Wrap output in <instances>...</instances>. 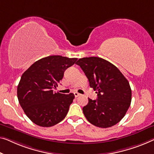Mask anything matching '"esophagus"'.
Listing matches in <instances>:
<instances>
[{"label":"esophagus","mask_w":154,"mask_h":154,"mask_svg":"<svg viewBox=\"0 0 154 154\" xmlns=\"http://www.w3.org/2000/svg\"><path fill=\"white\" fill-rule=\"evenodd\" d=\"M74 95H75V97H79V96L81 95V94L78 93H77V92H75Z\"/></svg>","instance_id":"34e87169"}]
</instances>
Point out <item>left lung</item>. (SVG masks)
I'll use <instances>...</instances> for the list:
<instances>
[{
    "label": "left lung",
    "mask_w": 154,
    "mask_h": 154,
    "mask_svg": "<svg viewBox=\"0 0 154 154\" xmlns=\"http://www.w3.org/2000/svg\"><path fill=\"white\" fill-rule=\"evenodd\" d=\"M88 78L97 99L88 98L83 113L92 125L100 128L116 125L124 118L131 102L129 83L120 70L105 59L84 57L76 63Z\"/></svg>",
    "instance_id": "obj_1"
}]
</instances>
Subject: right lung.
I'll list each match as a JSON object with an SVG mask.
<instances>
[{
    "label": "right lung",
    "instance_id": "obj_1",
    "mask_svg": "<svg viewBox=\"0 0 154 154\" xmlns=\"http://www.w3.org/2000/svg\"><path fill=\"white\" fill-rule=\"evenodd\" d=\"M77 58L53 55L34 62L22 75L17 87L20 106L29 120L43 127H52L67 115L75 95L54 93L63 73Z\"/></svg>",
    "mask_w": 154,
    "mask_h": 154
}]
</instances>
